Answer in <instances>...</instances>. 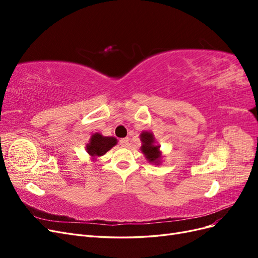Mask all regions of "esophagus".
I'll return each instance as SVG.
<instances>
[{"instance_id":"34e87169","label":"esophagus","mask_w":258,"mask_h":258,"mask_svg":"<svg viewBox=\"0 0 258 258\" xmlns=\"http://www.w3.org/2000/svg\"><path fill=\"white\" fill-rule=\"evenodd\" d=\"M119 144L122 147H127L129 145V139L128 138H124V139H120L119 140Z\"/></svg>"}]
</instances>
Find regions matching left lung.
<instances>
[{
    "mask_svg": "<svg viewBox=\"0 0 258 258\" xmlns=\"http://www.w3.org/2000/svg\"><path fill=\"white\" fill-rule=\"evenodd\" d=\"M142 141L141 151L145 155L146 159L154 165H159L161 159V152L159 151L160 146L155 144V138L152 132L143 131L140 135Z\"/></svg>",
    "mask_w": 258,
    "mask_h": 258,
    "instance_id": "1",
    "label": "left lung"
}]
</instances>
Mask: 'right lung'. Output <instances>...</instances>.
<instances>
[{
	"mask_svg": "<svg viewBox=\"0 0 258 258\" xmlns=\"http://www.w3.org/2000/svg\"><path fill=\"white\" fill-rule=\"evenodd\" d=\"M117 144V140L114 137H103L102 135L93 134L89 140V143L86 145V151L91 156L92 159L103 156Z\"/></svg>",
	"mask_w": 258,
	"mask_h": 258,
	"instance_id": "obj_1",
	"label": "right lung"
}]
</instances>
